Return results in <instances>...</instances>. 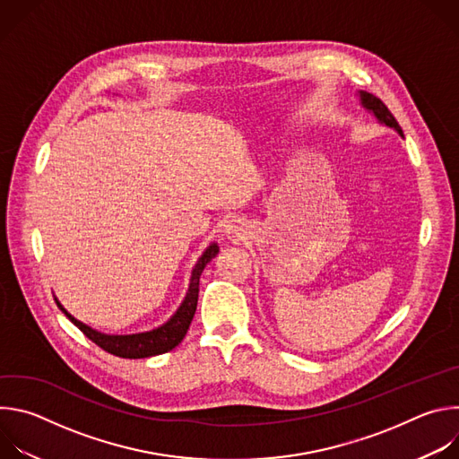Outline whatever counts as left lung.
<instances>
[{
	"mask_svg": "<svg viewBox=\"0 0 459 459\" xmlns=\"http://www.w3.org/2000/svg\"><path fill=\"white\" fill-rule=\"evenodd\" d=\"M359 98H361V105H363L368 112H372V114L379 119V123H385L386 126H392L394 130H398V134L403 136V130H402V126L398 125L396 117L392 116V112L386 108V105H385L379 98H376V96H372V94H368V92H365V91H359Z\"/></svg>",
	"mask_w": 459,
	"mask_h": 459,
	"instance_id": "1",
	"label": "left lung"
}]
</instances>
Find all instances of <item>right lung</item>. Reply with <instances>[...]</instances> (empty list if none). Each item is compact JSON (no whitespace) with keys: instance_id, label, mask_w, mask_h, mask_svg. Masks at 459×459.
Returning <instances> with one entry per match:
<instances>
[{"instance_id":"add662e5","label":"right lung","mask_w":459,"mask_h":459,"mask_svg":"<svg viewBox=\"0 0 459 459\" xmlns=\"http://www.w3.org/2000/svg\"><path fill=\"white\" fill-rule=\"evenodd\" d=\"M220 252L218 243H211L205 252L202 254V257L198 259V264L192 269V276H190V285L186 290V296L183 299V303L179 305V308L174 312V316L163 323L161 326L149 333H140V334H103L98 333L94 329H91L89 325L78 321L74 316H71L67 310L63 308V305L56 299L57 307L61 308V312L67 316L78 329L98 347H101L105 352L119 356V358H126V359H140V358H151V356H158V354H165L169 351H172L174 347H178L181 343V340L185 338L188 325L194 317L195 312V305H198V292H200V276L205 269V265L209 261Z\"/></svg>"}]
</instances>
